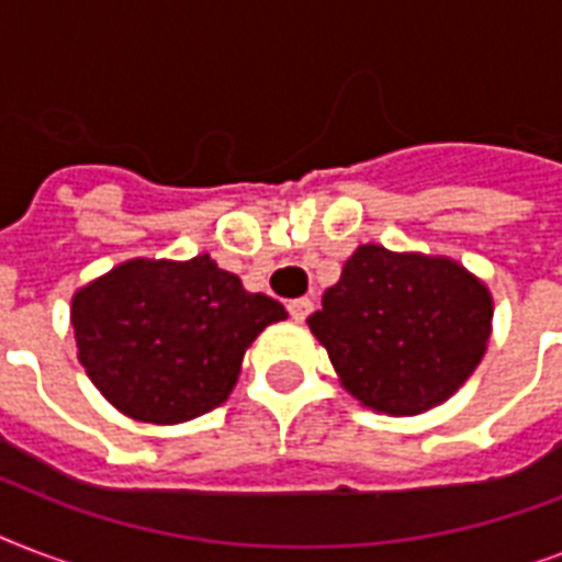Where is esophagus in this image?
Masks as SVG:
<instances>
[{"label":"esophagus","instance_id":"obj_1","mask_svg":"<svg viewBox=\"0 0 562 562\" xmlns=\"http://www.w3.org/2000/svg\"><path fill=\"white\" fill-rule=\"evenodd\" d=\"M312 308H315V303H312V300L297 297L289 303V315L294 317V321H306V317L312 315Z\"/></svg>","mask_w":562,"mask_h":562}]
</instances>
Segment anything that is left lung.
Returning a JSON list of instances; mask_svg holds the SVG:
<instances>
[{"mask_svg": "<svg viewBox=\"0 0 562 562\" xmlns=\"http://www.w3.org/2000/svg\"><path fill=\"white\" fill-rule=\"evenodd\" d=\"M308 329L347 391L384 414L449 400L487 350V289L452 259L361 245Z\"/></svg>", "mask_w": 562, "mask_h": 562, "instance_id": "1", "label": "left lung"}]
</instances>
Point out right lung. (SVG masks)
Instances as JSON below:
<instances>
[{
	"mask_svg": "<svg viewBox=\"0 0 562 562\" xmlns=\"http://www.w3.org/2000/svg\"><path fill=\"white\" fill-rule=\"evenodd\" d=\"M280 300L247 294L210 256L134 259L72 300L78 359L127 417L183 423L227 400L256 335L285 321Z\"/></svg>",
	"mask_w": 562,
	"mask_h": 562,
	"instance_id": "1",
	"label": "right lung"
}]
</instances>
